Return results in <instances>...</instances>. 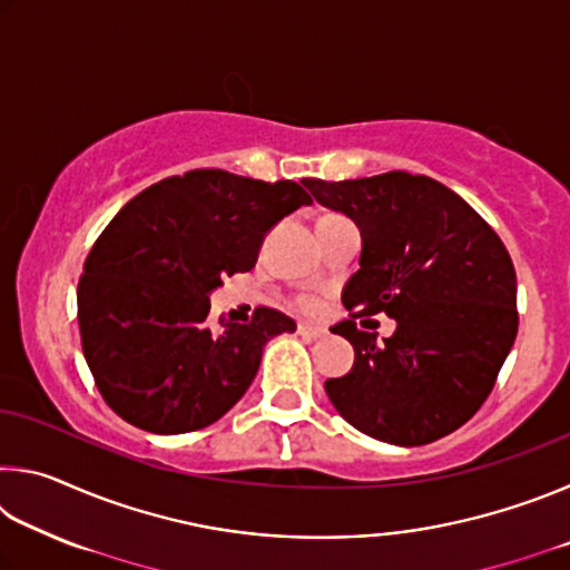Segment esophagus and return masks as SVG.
Here are the masks:
<instances>
[{
	"label": "esophagus",
	"instance_id": "esophagus-1",
	"mask_svg": "<svg viewBox=\"0 0 570 570\" xmlns=\"http://www.w3.org/2000/svg\"><path fill=\"white\" fill-rule=\"evenodd\" d=\"M296 332L306 336V340H322V336H326V330H322V326H312V324H298Z\"/></svg>",
	"mask_w": 570,
	"mask_h": 570
}]
</instances>
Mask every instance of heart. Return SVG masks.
Masks as SVG:
<instances>
[{"mask_svg": "<svg viewBox=\"0 0 570 570\" xmlns=\"http://www.w3.org/2000/svg\"><path fill=\"white\" fill-rule=\"evenodd\" d=\"M330 218H336V216H324L322 220H330ZM304 304H306V306H312V302H304Z\"/></svg>", "mask_w": 570, "mask_h": 570, "instance_id": "obj_1", "label": "heart"}]
</instances>
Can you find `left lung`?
I'll return each mask as SVG.
<instances>
[{
	"mask_svg": "<svg viewBox=\"0 0 570 570\" xmlns=\"http://www.w3.org/2000/svg\"><path fill=\"white\" fill-rule=\"evenodd\" d=\"M302 183L362 234L360 268L342 292L352 320L332 326L354 346L352 370L324 382L336 412L400 448L455 432L488 400L518 334L515 268L503 240L428 176ZM380 311L399 322L382 343L355 324Z\"/></svg>",
	"mask_w": 570,
	"mask_h": 570,
	"instance_id": "obj_1",
	"label": "left lung"
}]
</instances>
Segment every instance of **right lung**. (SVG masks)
<instances>
[{"label":"right lung","mask_w":570,"mask_h":570,"mask_svg":"<svg viewBox=\"0 0 570 570\" xmlns=\"http://www.w3.org/2000/svg\"><path fill=\"white\" fill-rule=\"evenodd\" d=\"M312 196L200 168L138 193L95 240L77 286V322L110 410L153 435L208 428L244 397L268 340L296 332L276 308L208 324L220 278L256 266L268 230Z\"/></svg>","instance_id":"obj_1"}]
</instances>
